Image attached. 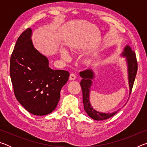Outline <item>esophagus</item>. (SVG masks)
Here are the masks:
<instances>
[{
  "mask_svg": "<svg viewBox=\"0 0 147 147\" xmlns=\"http://www.w3.org/2000/svg\"><path fill=\"white\" fill-rule=\"evenodd\" d=\"M76 74L74 73H71L70 74V76H69V79H70L71 80H74L76 79Z\"/></svg>",
  "mask_w": 147,
  "mask_h": 147,
  "instance_id": "esophagus-1",
  "label": "esophagus"
}]
</instances>
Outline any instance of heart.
Listing matches in <instances>:
<instances>
[{"label": "heart", "instance_id": "obj_1", "mask_svg": "<svg viewBox=\"0 0 147 147\" xmlns=\"http://www.w3.org/2000/svg\"><path fill=\"white\" fill-rule=\"evenodd\" d=\"M61 54H62V56H63V58H67L69 57L68 53L65 49L61 50Z\"/></svg>", "mask_w": 147, "mask_h": 147}]
</instances>
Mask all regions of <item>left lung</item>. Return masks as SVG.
Returning a JSON list of instances; mask_svg holds the SVG:
<instances>
[{"label":"left lung","instance_id":"8db88e82","mask_svg":"<svg viewBox=\"0 0 147 147\" xmlns=\"http://www.w3.org/2000/svg\"><path fill=\"white\" fill-rule=\"evenodd\" d=\"M123 55L126 56V61L128 63L129 86H130V93L131 94L134 81H135L137 71H138V61H137L135 53L131 51V48L129 46H126L124 48ZM80 75L82 78L80 82V86L82 91L84 107L88 115L91 118L96 121L106 120V119H108L115 115L119 110L112 113H103L94 110L92 108L90 102H89V96L92 84L91 80L93 78L94 76L93 73L91 69H88V70L80 72Z\"/></svg>","mask_w":147,"mask_h":147}]
</instances>
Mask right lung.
Returning <instances> with one entry per match:
<instances>
[{"mask_svg": "<svg viewBox=\"0 0 147 147\" xmlns=\"http://www.w3.org/2000/svg\"><path fill=\"white\" fill-rule=\"evenodd\" d=\"M31 36L32 30L27 28L17 39L9 73L19 102L33 115H45L56 108L69 73L50 68L48 59L34 47Z\"/></svg>", "mask_w": 147, "mask_h": 147, "instance_id": "obj_1", "label": "right lung"}]
</instances>
